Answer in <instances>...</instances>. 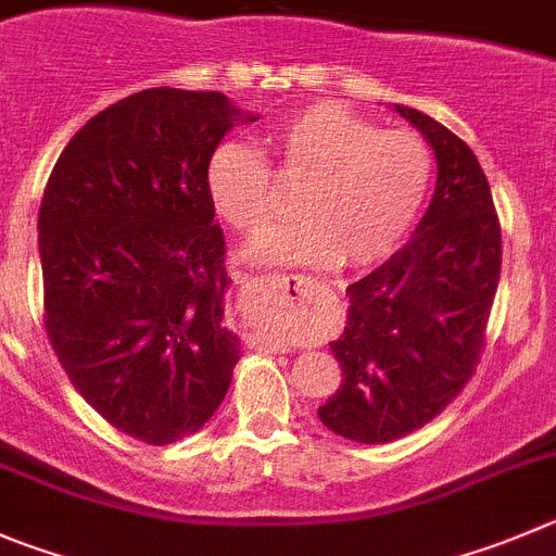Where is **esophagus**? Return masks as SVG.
Segmentation results:
<instances>
[{
  "label": "esophagus",
  "instance_id": "esophagus-1",
  "mask_svg": "<svg viewBox=\"0 0 556 556\" xmlns=\"http://www.w3.org/2000/svg\"><path fill=\"white\" fill-rule=\"evenodd\" d=\"M302 282L304 277H299V274H263V277L252 279V288L266 295H274V299H295V295L302 293ZM257 345L279 351L277 342L271 340H257Z\"/></svg>",
  "mask_w": 556,
  "mask_h": 556
}]
</instances>
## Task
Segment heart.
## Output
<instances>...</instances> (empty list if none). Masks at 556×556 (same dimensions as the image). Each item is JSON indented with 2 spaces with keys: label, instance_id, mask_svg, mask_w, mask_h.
I'll return each mask as SVG.
<instances>
[{
  "label": "heart",
  "instance_id": "b5f03b06",
  "mask_svg": "<svg viewBox=\"0 0 556 556\" xmlns=\"http://www.w3.org/2000/svg\"><path fill=\"white\" fill-rule=\"evenodd\" d=\"M279 173L304 178L295 219L263 230L243 257L257 266H370L401 243L433 175L419 134L381 128L337 103L288 114L266 137ZM205 189L238 232H257L274 214L271 175L252 148L225 142L211 153Z\"/></svg>",
  "mask_w": 556,
  "mask_h": 556
}]
</instances>
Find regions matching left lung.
<instances>
[{"instance_id": "left-lung-1", "label": "left lung", "mask_w": 556, "mask_h": 556, "mask_svg": "<svg viewBox=\"0 0 556 556\" xmlns=\"http://www.w3.org/2000/svg\"><path fill=\"white\" fill-rule=\"evenodd\" d=\"M435 155V191L414 238L349 285V324L331 342L342 387L320 422L359 444L422 428L475 372L502 271V232L480 161L464 139L397 103Z\"/></svg>"}]
</instances>
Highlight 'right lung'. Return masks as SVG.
<instances>
[{
	"instance_id": "add662e5",
	"label": "right lung",
	"mask_w": 556,
	"mask_h": 556,
	"mask_svg": "<svg viewBox=\"0 0 556 556\" xmlns=\"http://www.w3.org/2000/svg\"><path fill=\"white\" fill-rule=\"evenodd\" d=\"M243 121L222 92H134L74 134L40 202L51 349L109 425L155 447L214 417L241 354L205 167Z\"/></svg>"
}]
</instances>
